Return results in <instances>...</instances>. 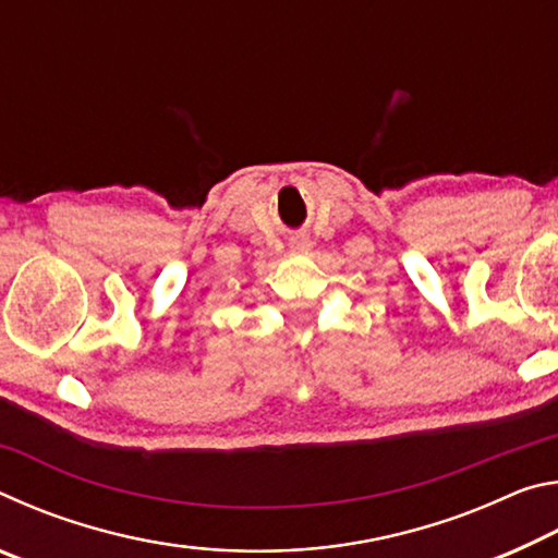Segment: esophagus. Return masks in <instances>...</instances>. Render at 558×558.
<instances>
[{"label":"esophagus","mask_w":558,"mask_h":558,"mask_svg":"<svg viewBox=\"0 0 558 558\" xmlns=\"http://www.w3.org/2000/svg\"><path fill=\"white\" fill-rule=\"evenodd\" d=\"M290 251L292 253H310V251H313V239H310V233L290 235Z\"/></svg>","instance_id":"1"}]
</instances>
